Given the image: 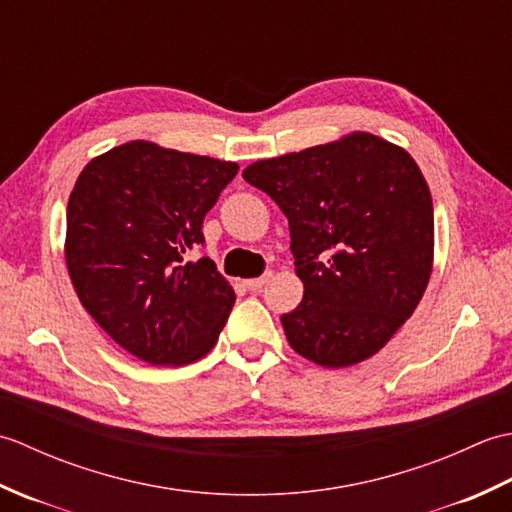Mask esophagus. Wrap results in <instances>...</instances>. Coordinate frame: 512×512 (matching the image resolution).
<instances>
[{"label": "esophagus", "mask_w": 512, "mask_h": 512, "mask_svg": "<svg viewBox=\"0 0 512 512\" xmlns=\"http://www.w3.org/2000/svg\"><path fill=\"white\" fill-rule=\"evenodd\" d=\"M270 279H273V273H270V270H268V273H264L262 277H257V279H248V281H244V286L248 288V290H259V288H264L266 284H268V281Z\"/></svg>", "instance_id": "obj_1"}]
</instances>
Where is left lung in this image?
<instances>
[{
  "label": "left lung",
  "mask_w": 512,
  "mask_h": 512,
  "mask_svg": "<svg viewBox=\"0 0 512 512\" xmlns=\"http://www.w3.org/2000/svg\"><path fill=\"white\" fill-rule=\"evenodd\" d=\"M290 226L303 301L281 314L292 350L323 367L374 356L427 290L433 202L405 149L354 132L246 167Z\"/></svg>",
  "instance_id": "8db88e82"
}]
</instances>
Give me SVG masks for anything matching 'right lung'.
I'll use <instances>...</instances> for the list:
<instances>
[{
	"label": "right lung",
	"mask_w": 512,
	"mask_h": 512,
	"mask_svg": "<svg viewBox=\"0 0 512 512\" xmlns=\"http://www.w3.org/2000/svg\"><path fill=\"white\" fill-rule=\"evenodd\" d=\"M235 162L162 149L114 147L81 171L68 202L65 264L83 308L149 365H187L217 343L235 292L209 257L202 222Z\"/></svg>",
	"instance_id": "right-lung-1"
}]
</instances>
